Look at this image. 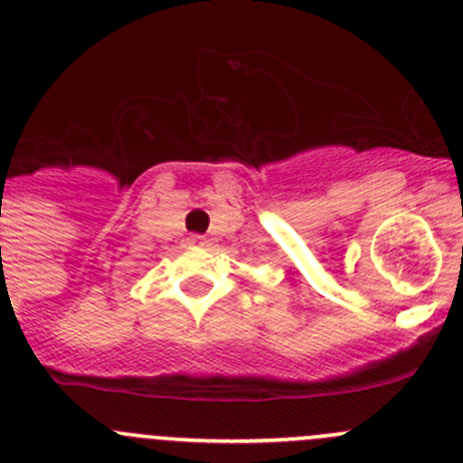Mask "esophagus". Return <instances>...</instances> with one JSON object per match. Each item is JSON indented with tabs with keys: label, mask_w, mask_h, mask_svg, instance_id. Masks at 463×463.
<instances>
[{
	"label": "esophagus",
	"mask_w": 463,
	"mask_h": 463,
	"mask_svg": "<svg viewBox=\"0 0 463 463\" xmlns=\"http://www.w3.org/2000/svg\"><path fill=\"white\" fill-rule=\"evenodd\" d=\"M192 244H205V237L203 235H190Z\"/></svg>",
	"instance_id": "1"
}]
</instances>
